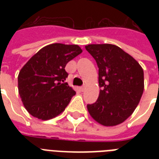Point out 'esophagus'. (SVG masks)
Segmentation results:
<instances>
[{
    "label": "esophagus",
    "mask_w": 159,
    "mask_h": 159,
    "mask_svg": "<svg viewBox=\"0 0 159 159\" xmlns=\"http://www.w3.org/2000/svg\"><path fill=\"white\" fill-rule=\"evenodd\" d=\"M80 89H81V91H82V92H83V91L86 89V87H85V86H82V87H80Z\"/></svg>",
    "instance_id": "34e87169"
}]
</instances>
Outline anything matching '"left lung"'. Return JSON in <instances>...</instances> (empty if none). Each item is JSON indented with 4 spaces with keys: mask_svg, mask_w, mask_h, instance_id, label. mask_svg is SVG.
Instances as JSON below:
<instances>
[{
    "mask_svg": "<svg viewBox=\"0 0 159 159\" xmlns=\"http://www.w3.org/2000/svg\"><path fill=\"white\" fill-rule=\"evenodd\" d=\"M85 48L97 62L101 87L98 99L87 105V110L102 125L122 123L132 115L143 95V68L118 46L105 43Z\"/></svg>",
    "mask_w": 159,
    "mask_h": 159,
    "instance_id": "1",
    "label": "left lung"
}]
</instances>
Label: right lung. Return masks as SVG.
<instances>
[{
  "label": "right lung",
  "instance_id": "obj_1",
  "mask_svg": "<svg viewBox=\"0 0 159 159\" xmlns=\"http://www.w3.org/2000/svg\"><path fill=\"white\" fill-rule=\"evenodd\" d=\"M82 50L78 45L52 43L41 48L21 68L19 94L29 113L47 120L58 116L76 92L64 82L65 67Z\"/></svg>",
  "mask_w": 159,
  "mask_h": 159
}]
</instances>
